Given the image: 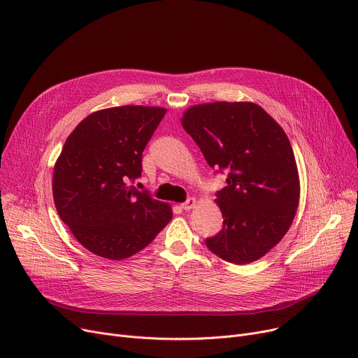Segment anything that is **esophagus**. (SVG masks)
<instances>
[{"label":"esophagus","instance_id":"34e87169","mask_svg":"<svg viewBox=\"0 0 358 358\" xmlns=\"http://www.w3.org/2000/svg\"><path fill=\"white\" fill-rule=\"evenodd\" d=\"M196 203H197V200H196L194 197H189L185 203L181 204V208L185 210V211H188V210H192V208L196 206Z\"/></svg>","mask_w":358,"mask_h":358}]
</instances>
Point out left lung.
I'll return each mask as SVG.
<instances>
[{
  "label": "left lung",
  "mask_w": 358,
  "mask_h": 358,
  "mask_svg": "<svg viewBox=\"0 0 358 358\" xmlns=\"http://www.w3.org/2000/svg\"><path fill=\"white\" fill-rule=\"evenodd\" d=\"M181 124L211 169L227 173L217 192L223 229L207 248L236 265L250 264L289 230L299 203L291 142L275 119L252 102L189 106Z\"/></svg>",
  "instance_id": "obj_1"
}]
</instances>
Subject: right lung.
Returning <instances> with one entry per match:
<instances>
[{
	"label": "right lung",
	"mask_w": 358,
	"mask_h": 358,
	"mask_svg": "<svg viewBox=\"0 0 358 358\" xmlns=\"http://www.w3.org/2000/svg\"><path fill=\"white\" fill-rule=\"evenodd\" d=\"M166 109L127 105L93 112L73 129L55 164L60 219L92 253L127 259L148 246L173 219L170 204L131 185L142 151Z\"/></svg>",
	"instance_id": "obj_1"
}]
</instances>
